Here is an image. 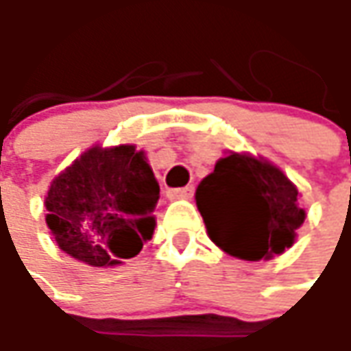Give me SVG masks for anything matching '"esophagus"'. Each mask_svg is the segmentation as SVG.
Here are the masks:
<instances>
[{"mask_svg": "<svg viewBox=\"0 0 351 351\" xmlns=\"http://www.w3.org/2000/svg\"><path fill=\"white\" fill-rule=\"evenodd\" d=\"M195 187L193 185H187V187H178V189H168V199H189L193 195Z\"/></svg>", "mask_w": 351, "mask_h": 351, "instance_id": "esophagus-1", "label": "esophagus"}]
</instances>
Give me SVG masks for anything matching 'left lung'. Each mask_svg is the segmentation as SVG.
Returning a JSON list of instances; mask_svg holds the SVG:
<instances>
[{
  "label": "left lung",
  "mask_w": 351,
  "mask_h": 351,
  "mask_svg": "<svg viewBox=\"0 0 351 351\" xmlns=\"http://www.w3.org/2000/svg\"><path fill=\"white\" fill-rule=\"evenodd\" d=\"M299 191L274 164L250 154L221 158L195 191L209 238L226 254L258 262L295 242L306 213Z\"/></svg>",
  "instance_id": "obj_1"
}]
</instances>
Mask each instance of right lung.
<instances>
[{"label":"right lung","mask_w":351,"mask_h":351,"mask_svg":"<svg viewBox=\"0 0 351 351\" xmlns=\"http://www.w3.org/2000/svg\"><path fill=\"white\" fill-rule=\"evenodd\" d=\"M158 199L160 185L142 150L93 146L50 183L47 224L68 256L109 267L134 258L152 238Z\"/></svg>","instance_id":"obj_1"}]
</instances>
